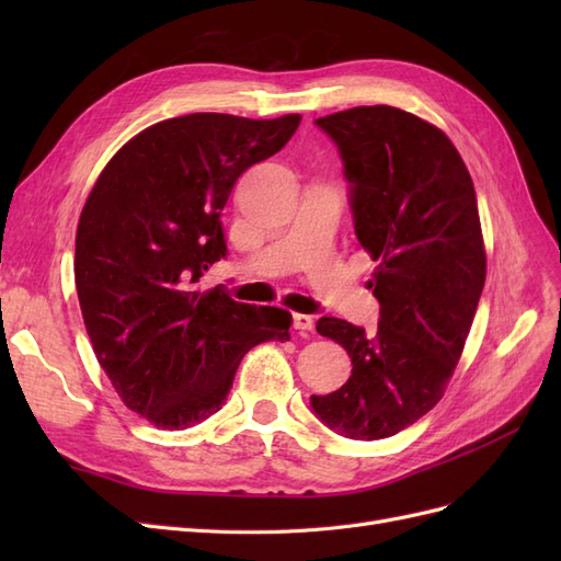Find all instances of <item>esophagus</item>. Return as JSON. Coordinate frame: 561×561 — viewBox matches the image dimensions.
<instances>
[{
    "instance_id": "34e87169",
    "label": "esophagus",
    "mask_w": 561,
    "mask_h": 561,
    "mask_svg": "<svg viewBox=\"0 0 561 561\" xmlns=\"http://www.w3.org/2000/svg\"><path fill=\"white\" fill-rule=\"evenodd\" d=\"M313 316H307V313H295L293 316V328L299 330V332H311L313 330Z\"/></svg>"
}]
</instances>
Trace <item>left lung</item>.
Here are the masks:
<instances>
[{
    "label": "left lung",
    "mask_w": 561,
    "mask_h": 561,
    "mask_svg": "<svg viewBox=\"0 0 561 561\" xmlns=\"http://www.w3.org/2000/svg\"><path fill=\"white\" fill-rule=\"evenodd\" d=\"M344 161L353 227L379 262L369 287L377 332L322 316L318 334L344 346L348 381L311 396L334 433L381 439L412 426L445 396L486 278L478 198L447 135L398 107L316 118Z\"/></svg>",
    "instance_id": "obj_1"
}]
</instances>
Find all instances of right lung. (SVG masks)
Masks as SVG:
<instances>
[{"label":"right lung","mask_w":561,"mask_h":561,"mask_svg":"<svg viewBox=\"0 0 561 561\" xmlns=\"http://www.w3.org/2000/svg\"><path fill=\"white\" fill-rule=\"evenodd\" d=\"M299 122L165 118L118 149L93 184L77 227L81 316L118 398L157 428L215 414L243 355L290 339V311L201 290L198 280L227 257L219 217L236 180L280 151Z\"/></svg>","instance_id":"obj_1"}]
</instances>
